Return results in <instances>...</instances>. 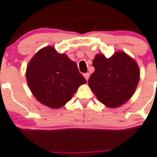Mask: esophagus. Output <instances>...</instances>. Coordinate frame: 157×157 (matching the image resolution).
<instances>
[{
    "label": "esophagus",
    "mask_w": 157,
    "mask_h": 157,
    "mask_svg": "<svg viewBox=\"0 0 157 157\" xmlns=\"http://www.w3.org/2000/svg\"><path fill=\"white\" fill-rule=\"evenodd\" d=\"M84 76H85V78L86 79V81H88V80H89V72L85 73V74H84Z\"/></svg>",
    "instance_id": "1"
}]
</instances>
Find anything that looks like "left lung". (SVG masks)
<instances>
[{
    "label": "left lung",
    "instance_id": "obj_1",
    "mask_svg": "<svg viewBox=\"0 0 157 157\" xmlns=\"http://www.w3.org/2000/svg\"><path fill=\"white\" fill-rule=\"evenodd\" d=\"M95 71L89 86L98 101L108 108L120 107L135 93L140 81V69L133 58L117 51L109 58L97 54L93 60Z\"/></svg>",
    "mask_w": 157,
    "mask_h": 157
}]
</instances>
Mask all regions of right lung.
<instances>
[{
    "mask_svg": "<svg viewBox=\"0 0 157 157\" xmlns=\"http://www.w3.org/2000/svg\"><path fill=\"white\" fill-rule=\"evenodd\" d=\"M26 81L35 98L51 109H60L86 80L74 61L52 46L36 52L26 68Z\"/></svg>",
    "mask_w": 157,
    "mask_h": 157,
    "instance_id": "right-lung-1",
    "label": "right lung"
}]
</instances>
